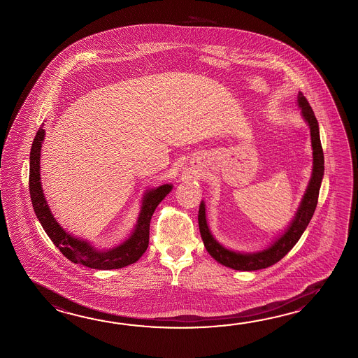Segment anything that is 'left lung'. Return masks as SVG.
<instances>
[{"label": "left lung", "instance_id": "obj_1", "mask_svg": "<svg viewBox=\"0 0 358 358\" xmlns=\"http://www.w3.org/2000/svg\"><path fill=\"white\" fill-rule=\"evenodd\" d=\"M302 116L305 118L311 134V145H313V173L310 182L307 186L306 192L301 200L297 213L294 215L291 224L287 227L285 234H280L275 241L270 245L269 248H264L257 252L243 254L232 251L229 248H224L219 243L214 237L206 223L205 215L204 201L200 203L199 208V228L200 234L204 242L206 251L210 254L213 259H215L218 263L224 265L227 268L241 271H251V270H260L269 268L271 265L278 263L280 259H283L293 246L299 242L302 234L305 232L310 220L314 215L317 199H319V190H320L321 181L324 177V153L321 148L320 134H319V124L314 115V110L311 108L310 103L307 102L305 95L301 92L297 96Z\"/></svg>", "mask_w": 358, "mask_h": 358}]
</instances>
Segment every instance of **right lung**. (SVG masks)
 Masks as SVG:
<instances>
[{"label": "right lung", "mask_w": 358, "mask_h": 358, "mask_svg": "<svg viewBox=\"0 0 358 358\" xmlns=\"http://www.w3.org/2000/svg\"><path fill=\"white\" fill-rule=\"evenodd\" d=\"M44 134V129L41 127L33 140L30 149L29 191L33 209L45 234H48V237L56 245V248H59V251L70 262L81 264L90 269H120L130 264L136 263L145 252L149 245V226L154 210L162 200L171 192L172 185L164 183L159 187L146 191L141 201L143 204L140 209L138 223L126 241L110 250H96L88 241L73 237V234L66 232L65 229L59 226V222L55 219L50 206L47 204L39 172V159Z\"/></svg>", "instance_id": "1"}]
</instances>
